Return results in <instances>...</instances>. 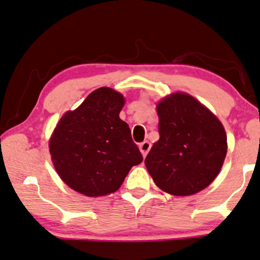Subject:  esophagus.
Instances as JSON below:
<instances>
[{"instance_id":"1","label":"esophagus","mask_w":260,"mask_h":260,"mask_svg":"<svg viewBox=\"0 0 260 260\" xmlns=\"http://www.w3.org/2000/svg\"><path fill=\"white\" fill-rule=\"evenodd\" d=\"M139 149L141 151V153H143V156L145 157L151 149V144L149 141H143V143L139 144Z\"/></svg>"}]
</instances>
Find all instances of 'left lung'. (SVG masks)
Segmentation results:
<instances>
[{"instance_id": "8db88e82", "label": "left lung", "mask_w": 260, "mask_h": 260, "mask_svg": "<svg viewBox=\"0 0 260 260\" xmlns=\"http://www.w3.org/2000/svg\"><path fill=\"white\" fill-rule=\"evenodd\" d=\"M159 139L145 166L154 183L174 196H190L217 176L226 154L222 123L196 98L174 93L157 106Z\"/></svg>"}]
</instances>
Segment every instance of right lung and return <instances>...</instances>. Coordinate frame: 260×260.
Wrapping results in <instances>:
<instances>
[{"label":"right lung","instance_id":"obj_1","mask_svg":"<svg viewBox=\"0 0 260 260\" xmlns=\"http://www.w3.org/2000/svg\"><path fill=\"white\" fill-rule=\"evenodd\" d=\"M123 104L119 92L97 88L74 111L66 113L52 133L49 147L55 169L81 194L115 192L129 169L143 162L129 127L119 117Z\"/></svg>","mask_w":260,"mask_h":260}]
</instances>
